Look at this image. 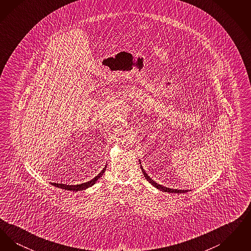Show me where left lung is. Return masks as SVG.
<instances>
[{
	"mask_svg": "<svg viewBox=\"0 0 251 251\" xmlns=\"http://www.w3.org/2000/svg\"><path fill=\"white\" fill-rule=\"evenodd\" d=\"M140 165H141V163H140ZM141 167V169H142V172H143L144 176H145V178L147 179V180H149V182L150 183H151L154 187H156L157 189H159V190H161V191L163 192H167V193H178V194H180V193H186V192H188V190H181V189H173V188H168V187H166V186H163V185H161V184H158L156 181H154L153 179H151L147 173H146V171H145V169H144L142 166H140Z\"/></svg>",
	"mask_w": 251,
	"mask_h": 251,
	"instance_id": "left-lung-1",
	"label": "left lung"
}]
</instances>
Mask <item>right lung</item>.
<instances>
[{"label":"right lung","instance_id":"obj_1","mask_svg":"<svg viewBox=\"0 0 251 251\" xmlns=\"http://www.w3.org/2000/svg\"><path fill=\"white\" fill-rule=\"evenodd\" d=\"M106 167H107V165H105V167H103V169L96 176L95 178H93V179H90V180H88L86 182H84V183H81V184H75V185H72H72H70V184L56 183V182H50V184L55 186V187H58V188H61V189H65V190H69V191H83V190H85V189L91 187L92 185H94L96 181L100 179V177H102L103 173L106 170Z\"/></svg>","mask_w":251,"mask_h":251}]
</instances>
